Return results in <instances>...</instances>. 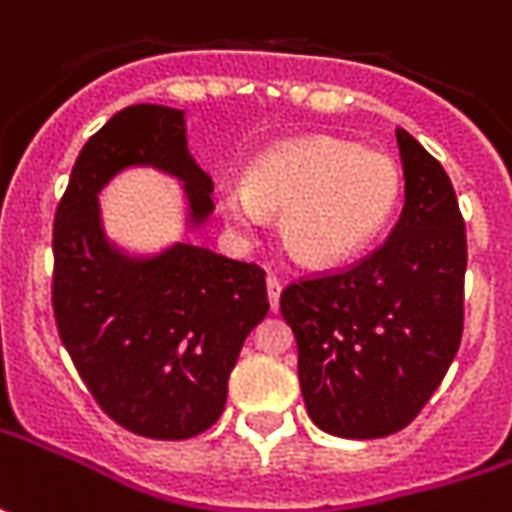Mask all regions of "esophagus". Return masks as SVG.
<instances>
[{
	"instance_id": "34e87169",
	"label": "esophagus",
	"mask_w": 512,
	"mask_h": 512,
	"mask_svg": "<svg viewBox=\"0 0 512 512\" xmlns=\"http://www.w3.org/2000/svg\"><path fill=\"white\" fill-rule=\"evenodd\" d=\"M280 291H283V283H280L274 274H269V277H266V294H269V306H272V311H277V306H280Z\"/></svg>"
}]
</instances>
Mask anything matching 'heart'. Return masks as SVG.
Here are the masks:
<instances>
[{
	"label": "heart",
	"mask_w": 512,
	"mask_h": 512,
	"mask_svg": "<svg viewBox=\"0 0 512 512\" xmlns=\"http://www.w3.org/2000/svg\"><path fill=\"white\" fill-rule=\"evenodd\" d=\"M402 172L382 152L340 138H297L260 155L246 184L221 195V218L255 240L280 215V240L300 266L331 269L365 252L397 212Z\"/></svg>",
	"instance_id": "1"
}]
</instances>
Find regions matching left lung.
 <instances>
[{
  "mask_svg": "<svg viewBox=\"0 0 512 512\" xmlns=\"http://www.w3.org/2000/svg\"><path fill=\"white\" fill-rule=\"evenodd\" d=\"M405 206L374 255L291 283L280 311L297 340V377L320 431L379 439L402 431L448 374L462 343L467 240L448 172L397 130Z\"/></svg>",
  "mask_w": 512,
  "mask_h": 512,
  "instance_id": "obj_1",
  "label": "left lung"
}]
</instances>
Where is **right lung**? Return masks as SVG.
<instances>
[{"instance_id":"right-lung-1","label":"right lung","mask_w":512,"mask_h":512,"mask_svg":"<svg viewBox=\"0 0 512 512\" xmlns=\"http://www.w3.org/2000/svg\"><path fill=\"white\" fill-rule=\"evenodd\" d=\"M133 167L181 184L184 235L215 212L184 110L133 104L115 113L79 152L56 209V326L104 414L138 436L189 439L223 414L243 340L269 311L266 272L184 238L150 255L107 238L98 195Z\"/></svg>"}]
</instances>
